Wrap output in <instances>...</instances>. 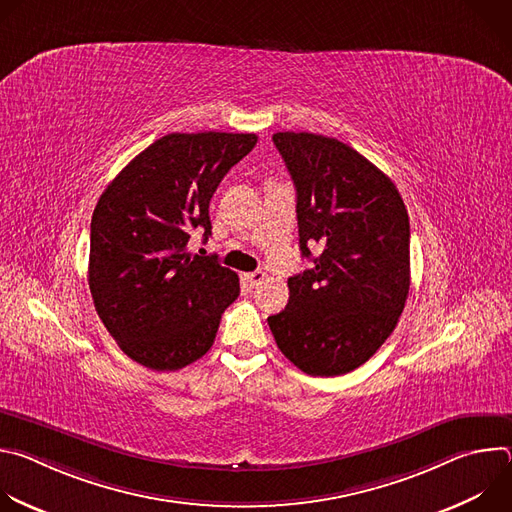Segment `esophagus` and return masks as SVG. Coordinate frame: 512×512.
Masks as SVG:
<instances>
[{
	"mask_svg": "<svg viewBox=\"0 0 512 512\" xmlns=\"http://www.w3.org/2000/svg\"><path fill=\"white\" fill-rule=\"evenodd\" d=\"M265 277H267V275H265L263 271H251V273H247V275H245V279H247V283H249L251 287H257V285H261Z\"/></svg>",
	"mask_w": 512,
	"mask_h": 512,
	"instance_id": "esophagus-1",
	"label": "esophagus"
}]
</instances>
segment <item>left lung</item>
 Here are the masks:
<instances>
[{
  "label": "left lung",
  "instance_id": "left-lung-1",
  "mask_svg": "<svg viewBox=\"0 0 512 512\" xmlns=\"http://www.w3.org/2000/svg\"><path fill=\"white\" fill-rule=\"evenodd\" d=\"M273 143L296 186L302 257L314 265L287 279L289 302L267 322L300 371L338 377L383 346L405 308L407 208L387 174L334 137L279 131Z\"/></svg>",
  "mask_w": 512,
  "mask_h": 512
}]
</instances>
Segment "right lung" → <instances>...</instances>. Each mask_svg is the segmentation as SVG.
<instances>
[{"instance_id": "add662e5", "label": "right lung", "mask_w": 512, "mask_h": 512, "mask_svg": "<svg viewBox=\"0 0 512 512\" xmlns=\"http://www.w3.org/2000/svg\"><path fill=\"white\" fill-rule=\"evenodd\" d=\"M255 133H168L101 194L91 221L89 287L119 348L152 371H178L208 352L239 275L214 255H190L210 235L208 204Z\"/></svg>"}]
</instances>
